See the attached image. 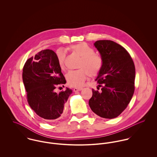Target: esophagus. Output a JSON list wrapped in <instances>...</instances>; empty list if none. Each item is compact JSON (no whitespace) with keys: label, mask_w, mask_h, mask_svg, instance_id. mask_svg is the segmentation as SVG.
<instances>
[{"label":"esophagus","mask_w":157,"mask_h":157,"mask_svg":"<svg viewBox=\"0 0 157 157\" xmlns=\"http://www.w3.org/2000/svg\"><path fill=\"white\" fill-rule=\"evenodd\" d=\"M82 89H83L82 88H74V92H77V91L82 90Z\"/></svg>","instance_id":"esophagus-1"}]
</instances>
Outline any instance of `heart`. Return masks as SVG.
Listing matches in <instances>:
<instances>
[{"label":"heart","instance_id":"heart-1","mask_svg":"<svg viewBox=\"0 0 157 157\" xmlns=\"http://www.w3.org/2000/svg\"><path fill=\"white\" fill-rule=\"evenodd\" d=\"M67 50L81 58L78 68L79 69L68 72L66 78L69 85L73 87H81L88 78V74L91 77L97 76L103 66L102 57L95 53V50L86 43L71 45ZM59 67L62 70L65 69L66 53L62 49H59L56 52Z\"/></svg>","mask_w":157,"mask_h":157}]
</instances>
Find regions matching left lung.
<instances>
[{
    "instance_id": "left-lung-1",
    "label": "left lung",
    "mask_w": 157,
    "mask_h": 157,
    "mask_svg": "<svg viewBox=\"0 0 157 157\" xmlns=\"http://www.w3.org/2000/svg\"><path fill=\"white\" fill-rule=\"evenodd\" d=\"M94 46L103 59V66L95 79L101 91L92 89L90 108L102 118H116L127 108L134 95V63L126 49L112 40H97Z\"/></svg>"
}]
</instances>
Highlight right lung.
I'll return each instance as SVG.
<instances>
[{"label":"right lung","instance_id":"add662e5","mask_svg":"<svg viewBox=\"0 0 157 157\" xmlns=\"http://www.w3.org/2000/svg\"><path fill=\"white\" fill-rule=\"evenodd\" d=\"M22 78L28 103L38 116L48 121L65 114L72 90L55 92L57 85L63 86L67 82L53 51L42 50L28 59L23 67Z\"/></svg>","mask_w":157,"mask_h":157}]
</instances>
